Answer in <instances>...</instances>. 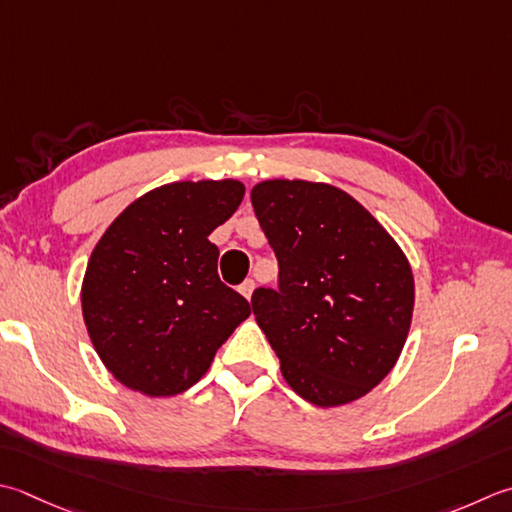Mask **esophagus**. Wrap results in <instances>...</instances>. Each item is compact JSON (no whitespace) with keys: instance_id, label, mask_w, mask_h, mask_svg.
Returning a JSON list of instances; mask_svg holds the SVG:
<instances>
[{"instance_id":"obj_1","label":"esophagus","mask_w":512,"mask_h":512,"mask_svg":"<svg viewBox=\"0 0 512 512\" xmlns=\"http://www.w3.org/2000/svg\"><path fill=\"white\" fill-rule=\"evenodd\" d=\"M253 290H255L253 279H246V282L239 286V293H242L246 299H250V295H253Z\"/></svg>"}]
</instances>
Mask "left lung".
I'll return each instance as SVG.
<instances>
[{"label": "left lung", "instance_id": "obj_1", "mask_svg": "<svg viewBox=\"0 0 512 512\" xmlns=\"http://www.w3.org/2000/svg\"><path fill=\"white\" fill-rule=\"evenodd\" d=\"M255 215L277 257V288L253 313L299 397L355 402L395 366L413 319L408 259L344 190L302 179L253 188Z\"/></svg>", "mask_w": 512, "mask_h": 512}]
</instances>
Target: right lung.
<instances>
[{"label":"right lung","instance_id":"add662e5","mask_svg":"<svg viewBox=\"0 0 512 512\" xmlns=\"http://www.w3.org/2000/svg\"><path fill=\"white\" fill-rule=\"evenodd\" d=\"M244 184L175 182L135 199L99 239L82 286L84 322L117 382L148 397L204 377L250 304L217 275L208 235L235 213Z\"/></svg>","mask_w":512,"mask_h":512}]
</instances>
